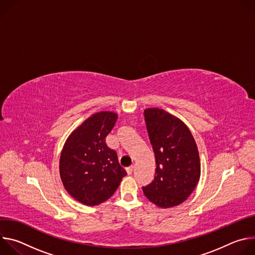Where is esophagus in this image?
<instances>
[{
    "label": "esophagus",
    "mask_w": 255,
    "mask_h": 255,
    "mask_svg": "<svg viewBox=\"0 0 255 255\" xmlns=\"http://www.w3.org/2000/svg\"><path fill=\"white\" fill-rule=\"evenodd\" d=\"M126 170H127V173H128V174H132V172L134 171V166H133V165H131V166L127 167V168H126Z\"/></svg>",
    "instance_id": "obj_1"
}]
</instances>
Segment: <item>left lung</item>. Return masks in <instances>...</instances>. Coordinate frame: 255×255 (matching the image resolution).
Segmentation results:
<instances>
[{
    "mask_svg": "<svg viewBox=\"0 0 255 255\" xmlns=\"http://www.w3.org/2000/svg\"><path fill=\"white\" fill-rule=\"evenodd\" d=\"M149 140L155 155L154 179L143 193L161 208L177 206L195 190L201 173L196 141L184 122L161 109L144 111Z\"/></svg>",
    "mask_w": 255,
    "mask_h": 255,
    "instance_id": "obj_1",
    "label": "left lung"
}]
</instances>
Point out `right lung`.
Listing matches in <instances>:
<instances>
[{
	"instance_id": "1",
	"label": "right lung",
	"mask_w": 255,
	"mask_h": 255,
	"mask_svg": "<svg viewBox=\"0 0 255 255\" xmlns=\"http://www.w3.org/2000/svg\"><path fill=\"white\" fill-rule=\"evenodd\" d=\"M116 120L112 112L94 114L70 134L61 151L59 172L63 186L85 205L96 206L108 200L127 174L117 152L106 143Z\"/></svg>"
}]
</instances>
